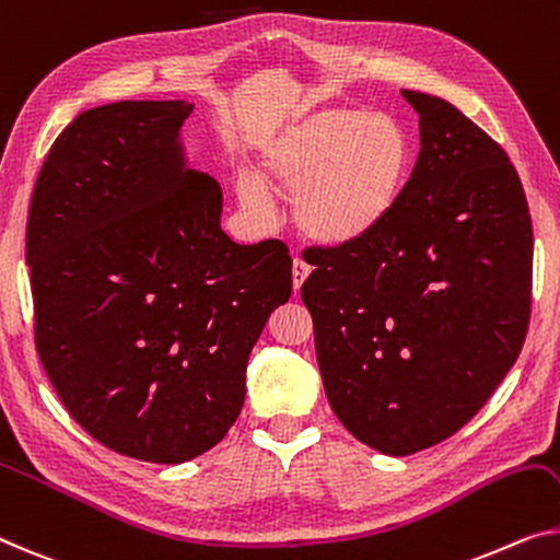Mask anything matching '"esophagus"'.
<instances>
[{
  "label": "esophagus",
  "mask_w": 560,
  "mask_h": 560,
  "mask_svg": "<svg viewBox=\"0 0 560 560\" xmlns=\"http://www.w3.org/2000/svg\"><path fill=\"white\" fill-rule=\"evenodd\" d=\"M308 273H312V269H308V264L304 261V258H294V269H291V279H294V289H302V283L306 281Z\"/></svg>",
  "instance_id": "1"
}]
</instances>
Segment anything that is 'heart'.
I'll return each mask as SVG.
<instances>
[{
    "mask_svg": "<svg viewBox=\"0 0 560 560\" xmlns=\"http://www.w3.org/2000/svg\"><path fill=\"white\" fill-rule=\"evenodd\" d=\"M410 140L385 113L327 105L271 132L258 145V178L236 194L264 211L266 190L291 198L296 231L316 246H352L374 236L397 211L410 175Z\"/></svg>",
    "mask_w": 560,
    "mask_h": 560,
    "instance_id": "obj_1",
    "label": "heart"
}]
</instances>
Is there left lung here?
I'll use <instances>...</instances> for the list:
<instances>
[{
  "mask_svg": "<svg viewBox=\"0 0 560 560\" xmlns=\"http://www.w3.org/2000/svg\"><path fill=\"white\" fill-rule=\"evenodd\" d=\"M420 155L374 236L319 248L302 299L339 422L385 455L472 420L521 354L533 226L511 158L447 100L402 90Z\"/></svg>",
  "mask_w": 560,
  "mask_h": 560,
  "instance_id": "1",
  "label": "left lung"
}]
</instances>
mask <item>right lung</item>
<instances>
[{
    "instance_id": "add662e5",
    "label": "right lung",
    "mask_w": 560,
    "mask_h": 560,
    "mask_svg": "<svg viewBox=\"0 0 560 560\" xmlns=\"http://www.w3.org/2000/svg\"><path fill=\"white\" fill-rule=\"evenodd\" d=\"M188 100L80 113L37 175L27 219L35 339L78 424L115 453L178 465L244 407L248 354L291 296L281 241L238 246L221 186L190 168Z\"/></svg>"
}]
</instances>
